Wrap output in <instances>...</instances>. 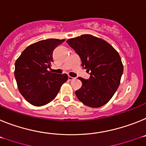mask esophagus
<instances>
[{
	"instance_id": "34e87169",
	"label": "esophagus",
	"mask_w": 146,
	"mask_h": 146,
	"mask_svg": "<svg viewBox=\"0 0 146 146\" xmlns=\"http://www.w3.org/2000/svg\"><path fill=\"white\" fill-rule=\"evenodd\" d=\"M75 78H73V77H71V76H68V80L71 81V80H73Z\"/></svg>"
}]
</instances>
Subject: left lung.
I'll use <instances>...</instances> for the list:
<instances>
[{"label": "left lung", "mask_w": 146, "mask_h": 146, "mask_svg": "<svg viewBox=\"0 0 146 146\" xmlns=\"http://www.w3.org/2000/svg\"><path fill=\"white\" fill-rule=\"evenodd\" d=\"M82 60V66L90 74L89 79L79 77L82 87L76 91L84 105L98 108L111 99L120 85L123 72L121 59L113 47L105 40L90 35L67 40Z\"/></svg>", "instance_id": "8db88e82"}]
</instances>
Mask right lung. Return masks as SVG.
<instances>
[{"label": "right lung", "mask_w": 146, "mask_h": 146, "mask_svg": "<svg viewBox=\"0 0 146 146\" xmlns=\"http://www.w3.org/2000/svg\"><path fill=\"white\" fill-rule=\"evenodd\" d=\"M64 40L48 39L31 44L15 62V77L24 98L36 106L48 104L57 96L67 74L48 71L53 62V51Z\"/></svg>", "instance_id": "1"}]
</instances>
